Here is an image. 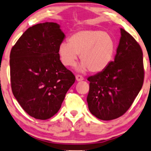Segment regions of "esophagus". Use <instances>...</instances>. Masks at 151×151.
<instances>
[{
  "instance_id": "obj_1",
  "label": "esophagus",
  "mask_w": 151,
  "mask_h": 151,
  "mask_svg": "<svg viewBox=\"0 0 151 151\" xmlns=\"http://www.w3.org/2000/svg\"><path fill=\"white\" fill-rule=\"evenodd\" d=\"M76 79H77V81H82L84 80V77H82V75H79V74H77V76H76Z\"/></svg>"
}]
</instances>
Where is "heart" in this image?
Listing matches in <instances>:
<instances>
[{"instance_id":"obj_1","label":"heart","mask_w":151,"mask_h":151,"mask_svg":"<svg viewBox=\"0 0 151 151\" xmlns=\"http://www.w3.org/2000/svg\"><path fill=\"white\" fill-rule=\"evenodd\" d=\"M115 43L113 38L100 29H82L69 38V43L62 42L58 49L59 59L65 67H73L80 54L81 71L91 72L103 71L113 59Z\"/></svg>"}]
</instances>
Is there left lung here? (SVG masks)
<instances>
[{
    "label": "left lung",
    "instance_id": "8db88e82",
    "mask_svg": "<svg viewBox=\"0 0 151 151\" xmlns=\"http://www.w3.org/2000/svg\"><path fill=\"white\" fill-rule=\"evenodd\" d=\"M114 61L102 72L87 78L89 110L102 120L123 115L133 103L143 84L145 71L143 51L136 40L125 29Z\"/></svg>",
    "mask_w": 151,
    "mask_h": 151
}]
</instances>
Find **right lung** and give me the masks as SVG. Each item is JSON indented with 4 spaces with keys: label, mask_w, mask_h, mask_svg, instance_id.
Instances as JSON below:
<instances>
[{
    "label": "right lung",
    "mask_w": 151,
    "mask_h": 151,
    "mask_svg": "<svg viewBox=\"0 0 151 151\" xmlns=\"http://www.w3.org/2000/svg\"><path fill=\"white\" fill-rule=\"evenodd\" d=\"M59 25L38 24L26 30L10 54L12 92L25 112L47 120L60 109L75 76L61 62L58 49L64 39Z\"/></svg>",
    "instance_id": "add662e5"
}]
</instances>
